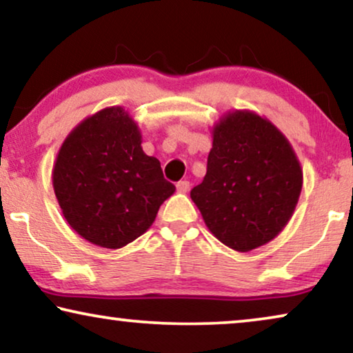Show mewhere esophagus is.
I'll use <instances>...</instances> for the list:
<instances>
[{
	"label": "esophagus",
	"instance_id": "34e87169",
	"mask_svg": "<svg viewBox=\"0 0 353 353\" xmlns=\"http://www.w3.org/2000/svg\"><path fill=\"white\" fill-rule=\"evenodd\" d=\"M188 190H190V181L183 180V181H178L176 183V191L181 192V194H185V192H188Z\"/></svg>",
	"mask_w": 353,
	"mask_h": 353
}]
</instances>
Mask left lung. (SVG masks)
<instances>
[{
  "label": "left lung",
  "instance_id": "obj_1",
  "mask_svg": "<svg viewBox=\"0 0 353 353\" xmlns=\"http://www.w3.org/2000/svg\"><path fill=\"white\" fill-rule=\"evenodd\" d=\"M207 173L191 190L207 228L238 252L284 230L302 191L301 162L288 138L252 110H230L212 128Z\"/></svg>",
  "mask_w": 353,
  "mask_h": 353
}]
</instances>
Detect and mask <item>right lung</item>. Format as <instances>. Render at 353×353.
I'll return each mask as SVG.
<instances>
[{"label": "right lung", "mask_w": 353, "mask_h": 353, "mask_svg": "<svg viewBox=\"0 0 353 353\" xmlns=\"http://www.w3.org/2000/svg\"><path fill=\"white\" fill-rule=\"evenodd\" d=\"M141 132L120 105L77 125L52 167V188L67 223L81 238L120 249L151 228L175 186L161 162L146 156Z\"/></svg>", "instance_id": "obj_1"}]
</instances>
